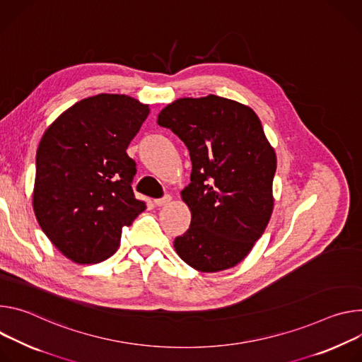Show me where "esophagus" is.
<instances>
[{
	"instance_id": "obj_1",
	"label": "esophagus",
	"mask_w": 362,
	"mask_h": 362,
	"mask_svg": "<svg viewBox=\"0 0 362 362\" xmlns=\"http://www.w3.org/2000/svg\"><path fill=\"white\" fill-rule=\"evenodd\" d=\"M173 202V197L171 195H165L164 198H158V199H155V206L156 207H163V206H168L170 203Z\"/></svg>"
}]
</instances>
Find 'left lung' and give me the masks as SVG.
Segmentation results:
<instances>
[{
	"label": "left lung",
	"instance_id": "left-lung-1",
	"mask_svg": "<svg viewBox=\"0 0 362 362\" xmlns=\"http://www.w3.org/2000/svg\"><path fill=\"white\" fill-rule=\"evenodd\" d=\"M188 148L191 182L181 198L191 211L178 256L204 273L227 270L252 252L273 213L276 152L259 116L240 102L181 98L158 115Z\"/></svg>",
	"mask_w": 362,
	"mask_h": 362
}]
</instances>
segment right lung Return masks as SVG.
<instances>
[{
    "label": "right lung",
    "instance_id": "1",
    "mask_svg": "<svg viewBox=\"0 0 362 362\" xmlns=\"http://www.w3.org/2000/svg\"><path fill=\"white\" fill-rule=\"evenodd\" d=\"M149 105L100 93L66 109L46 129L35 156L33 209L50 242L71 262L99 263L119 247L122 228L145 211L131 187L127 148Z\"/></svg>",
    "mask_w": 362,
    "mask_h": 362
}]
</instances>
